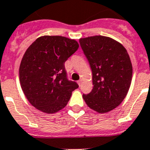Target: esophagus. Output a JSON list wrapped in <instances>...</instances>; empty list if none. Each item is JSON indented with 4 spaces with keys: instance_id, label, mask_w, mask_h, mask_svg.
Returning a JSON list of instances; mask_svg holds the SVG:
<instances>
[{
    "instance_id": "1",
    "label": "esophagus",
    "mask_w": 150,
    "mask_h": 150,
    "mask_svg": "<svg viewBox=\"0 0 150 150\" xmlns=\"http://www.w3.org/2000/svg\"><path fill=\"white\" fill-rule=\"evenodd\" d=\"M82 82H83V79H79V81H77V83H78V84H79V86H81V84H82Z\"/></svg>"
}]
</instances>
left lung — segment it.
I'll return each mask as SVG.
<instances>
[{"label":"left lung","instance_id":"8db88e82","mask_svg":"<svg viewBox=\"0 0 150 150\" xmlns=\"http://www.w3.org/2000/svg\"><path fill=\"white\" fill-rule=\"evenodd\" d=\"M92 71L93 88L83 94L87 105L100 113L115 109L129 90L132 64L127 50L112 38L93 36L79 39Z\"/></svg>","mask_w":150,"mask_h":150}]
</instances>
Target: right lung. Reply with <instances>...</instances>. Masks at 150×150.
Returning <instances> with one entry per match:
<instances>
[{
    "mask_svg": "<svg viewBox=\"0 0 150 150\" xmlns=\"http://www.w3.org/2000/svg\"><path fill=\"white\" fill-rule=\"evenodd\" d=\"M79 48L75 40L43 36L26 50L19 67L22 89L30 104L46 113L63 109L77 83L67 79L64 62Z\"/></svg>",
    "mask_w": 150,
    "mask_h": 150,
    "instance_id": "right-lung-1",
    "label": "right lung"
}]
</instances>
